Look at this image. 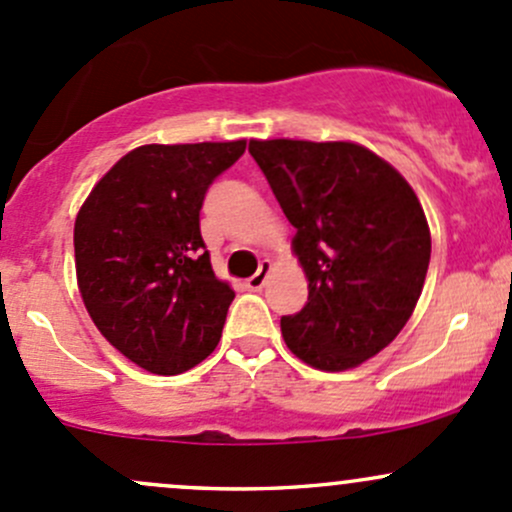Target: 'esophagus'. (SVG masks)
I'll use <instances>...</instances> for the list:
<instances>
[{
  "instance_id": "34e87169",
  "label": "esophagus",
  "mask_w": 512,
  "mask_h": 512,
  "mask_svg": "<svg viewBox=\"0 0 512 512\" xmlns=\"http://www.w3.org/2000/svg\"><path fill=\"white\" fill-rule=\"evenodd\" d=\"M269 269H272V265H269L267 260H262V262H260V269H257V272L252 274L250 279H247V289H252V291H260L262 286L267 284Z\"/></svg>"
}]
</instances>
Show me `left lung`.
Instances as JSON below:
<instances>
[{
	"mask_svg": "<svg viewBox=\"0 0 512 512\" xmlns=\"http://www.w3.org/2000/svg\"><path fill=\"white\" fill-rule=\"evenodd\" d=\"M308 277L282 318L289 350L323 372L374 357L411 318L430 265L423 206L389 162L355 143L250 140Z\"/></svg>",
	"mask_w": 512,
	"mask_h": 512,
	"instance_id": "1",
	"label": "left lung"
}]
</instances>
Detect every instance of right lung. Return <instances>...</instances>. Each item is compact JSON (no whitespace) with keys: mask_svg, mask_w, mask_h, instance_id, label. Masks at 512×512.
I'll return each mask as SVG.
<instances>
[{"mask_svg":"<svg viewBox=\"0 0 512 512\" xmlns=\"http://www.w3.org/2000/svg\"><path fill=\"white\" fill-rule=\"evenodd\" d=\"M245 140L143 145L123 155L75 221V267L99 333L145 372L182 374L216 350L235 291L199 228L204 196Z\"/></svg>","mask_w":512,"mask_h":512,"instance_id":"obj_1","label":"right lung"}]
</instances>
